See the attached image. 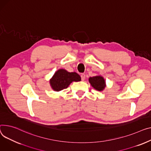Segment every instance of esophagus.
Returning a JSON list of instances; mask_svg holds the SVG:
<instances>
[{"label": "esophagus", "mask_w": 151, "mask_h": 151, "mask_svg": "<svg viewBox=\"0 0 151 151\" xmlns=\"http://www.w3.org/2000/svg\"><path fill=\"white\" fill-rule=\"evenodd\" d=\"M81 77L82 81H84V80L85 78H86V75L84 74V73H82V74L81 75Z\"/></svg>", "instance_id": "1"}]
</instances>
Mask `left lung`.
Segmentation results:
<instances>
[{
  "label": "left lung",
  "mask_w": 151,
  "mask_h": 151,
  "mask_svg": "<svg viewBox=\"0 0 151 151\" xmlns=\"http://www.w3.org/2000/svg\"><path fill=\"white\" fill-rule=\"evenodd\" d=\"M88 81L91 86L96 90L102 91L106 87L105 80L101 76H95L90 77Z\"/></svg>",
  "instance_id": "8db88e82"
}]
</instances>
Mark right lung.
Masks as SVG:
<instances>
[{
    "label": "right lung",
    "mask_w": 151,
    "mask_h": 151,
    "mask_svg": "<svg viewBox=\"0 0 151 151\" xmlns=\"http://www.w3.org/2000/svg\"><path fill=\"white\" fill-rule=\"evenodd\" d=\"M81 77L76 72H68L64 69H59L50 80L53 90L59 92L67 88L73 81H81Z\"/></svg>",
    "instance_id": "right-lung-1"
}]
</instances>
